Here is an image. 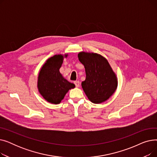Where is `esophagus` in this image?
<instances>
[{
	"mask_svg": "<svg viewBox=\"0 0 157 157\" xmlns=\"http://www.w3.org/2000/svg\"><path fill=\"white\" fill-rule=\"evenodd\" d=\"M74 83L75 84L76 87H79V85H80V83H79V81H75L74 82Z\"/></svg>",
	"mask_w": 157,
	"mask_h": 157,
	"instance_id": "esophagus-1",
	"label": "esophagus"
}]
</instances>
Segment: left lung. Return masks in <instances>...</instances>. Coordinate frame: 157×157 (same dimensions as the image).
Masks as SVG:
<instances>
[{"label": "left lung", "instance_id": "left-lung-1", "mask_svg": "<svg viewBox=\"0 0 157 157\" xmlns=\"http://www.w3.org/2000/svg\"><path fill=\"white\" fill-rule=\"evenodd\" d=\"M85 66L86 79L81 83L88 99L100 104L109 98L118 86V79L108 61L102 55L81 52L78 55Z\"/></svg>", "mask_w": 157, "mask_h": 157}]
</instances>
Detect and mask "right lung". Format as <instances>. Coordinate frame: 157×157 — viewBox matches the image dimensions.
<instances>
[{
    "label": "right lung",
    "mask_w": 157,
    "mask_h": 157,
    "mask_svg": "<svg viewBox=\"0 0 157 157\" xmlns=\"http://www.w3.org/2000/svg\"><path fill=\"white\" fill-rule=\"evenodd\" d=\"M67 54L55 55L48 59L41 67L37 80L40 94L49 103L59 104L69 90L75 85L65 79L60 72L64 58Z\"/></svg>",
    "instance_id": "1"
}]
</instances>
